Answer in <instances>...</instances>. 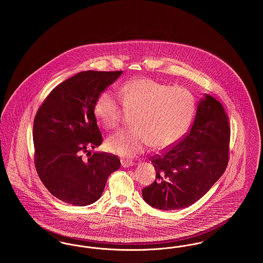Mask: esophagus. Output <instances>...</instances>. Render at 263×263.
Wrapping results in <instances>:
<instances>
[{"label": "esophagus", "instance_id": "1", "mask_svg": "<svg viewBox=\"0 0 263 263\" xmlns=\"http://www.w3.org/2000/svg\"><path fill=\"white\" fill-rule=\"evenodd\" d=\"M135 163L130 160H121V165L123 167H130V166H133Z\"/></svg>", "mask_w": 263, "mask_h": 263}]
</instances>
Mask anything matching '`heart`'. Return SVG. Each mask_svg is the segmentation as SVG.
I'll return each mask as SVG.
<instances>
[{
	"mask_svg": "<svg viewBox=\"0 0 263 263\" xmlns=\"http://www.w3.org/2000/svg\"><path fill=\"white\" fill-rule=\"evenodd\" d=\"M119 92L123 107L112 92L104 90L95 102L97 120L107 129L119 125L122 113L133 112L131 128L108 137L107 149L131 158L149 146L163 150L174 146L186 133L196 112L194 96L181 87L151 79L126 82Z\"/></svg>",
	"mask_w": 263,
	"mask_h": 263,
	"instance_id": "1",
	"label": "heart"
}]
</instances>
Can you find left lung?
Masks as SVG:
<instances>
[{"label": "left lung", "mask_w": 263, "mask_h": 263, "mask_svg": "<svg viewBox=\"0 0 263 263\" xmlns=\"http://www.w3.org/2000/svg\"><path fill=\"white\" fill-rule=\"evenodd\" d=\"M229 118L220 101L205 95L194 121L174 146L153 156L156 180L142 190L143 199L159 210L192 205L222 176L229 161Z\"/></svg>", "instance_id": "left-lung-1"}]
</instances>
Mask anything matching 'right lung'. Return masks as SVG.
Listing matches in <instances>:
<instances>
[{"label":"right lung","instance_id":"add662e5","mask_svg":"<svg viewBox=\"0 0 263 263\" xmlns=\"http://www.w3.org/2000/svg\"><path fill=\"white\" fill-rule=\"evenodd\" d=\"M122 73H78L54 88L39 107L33 122L35 166L56 198L75 206L92 204L119 168L115 155L95 152L86 160L82 157L102 143L95 102Z\"/></svg>","mask_w":263,"mask_h":263}]
</instances>
